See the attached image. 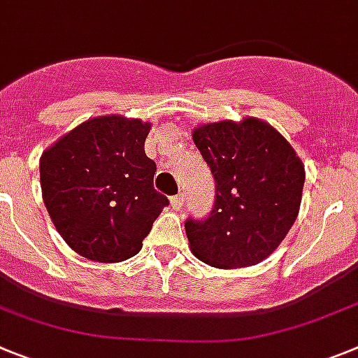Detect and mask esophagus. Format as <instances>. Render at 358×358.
I'll list each match as a JSON object with an SVG mask.
<instances>
[{
  "label": "esophagus",
  "mask_w": 358,
  "mask_h": 358,
  "mask_svg": "<svg viewBox=\"0 0 358 358\" xmlns=\"http://www.w3.org/2000/svg\"><path fill=\"white\" fill-rule=\"evenodd\" d=\"M182 204H185V195H176L170 199V206H172L173 211H181Z\"/></svg>",
  "instance_id": "1"
}]
</instances>
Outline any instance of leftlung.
I'll use <instances>...</instances> for the list:
<instances>
[{
    "label": "left lung",
    "instance_id": "obj_1",
    "mask_svg": "<svg viewBox=\"0 0 358 358\" xmlns=\"http://www.w3.org/2000/svg\"><path fill=\"white\" fill-rule=\"evenodd\" d=\"M192 136L215 176L216 201L204 222H186L189 250L220 270L254 266L293 227L303 162L273 126L255 117L201 124Z\"/></svg>",
    "mask_w": 358,
    "mask_h": 358
}]
</instances>
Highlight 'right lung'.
Returning a JSON list of instances; mask_svg holds the SVG:
<instances>
[{"label":"right lung","mask_w":358,"mask_h":358,"mask_svg":"<svg viewBox=\"0 0 358 358\" xmlns=\"http://www.w3.org/2000/svg\"><path fill=\"white\" fill-rule=\"evenodd\" d=\"M149 131L140 119L99 115L42 152V201L81 257L108 264L133 257L169 206L154 189L156 163L143 149Z\"/></svg>","instance_id":"add662e5"}]
</instances>
